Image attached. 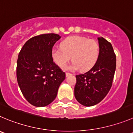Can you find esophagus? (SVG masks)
I'll use <instances>...</instances> for the list:
<instances>
[{"instance_id": "esophagus-1", "label": "esophagus", "mask_w": 133, "mask_h": 133, "mask_svg": "<svg viewBox=\"0 0 133 133\" xmlns=\"http://www.w3.org/2000/svg\"><path fill=\"white\" fill-rule=\"evenodd\" d=\"M70 75H71V74H70V73H69V72H66V76L67 77V76H70Z\"/></svg>"}]
</instances>
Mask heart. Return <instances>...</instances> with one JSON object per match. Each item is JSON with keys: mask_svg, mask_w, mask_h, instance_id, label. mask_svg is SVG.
I'll use <instances>...</instances> for the list:
<instances>
[{"mask_svg": "<svg viewBox=\"0 0 133 133\" xmlns=\"http://www.w3.org/2000/svg\"><path fill=\"white\" fill-rule=\"evenodd\" d=\"M98 55V42L79 36L68 37L62 42L61 47H54L51 50L53 60L61 68L65 66L72 57L74 61L66 68L71 70H89L96 64Z\"/></svg>", "mask_w": 133, "mask_h": 133, "instance_id": "1", "label": "heart"}]
</instances>
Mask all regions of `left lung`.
I'll use <instances>...</instances> for the list:
<instances>
[{"mask_svg": "<svg viewBox=\"0 0 133 133\" xmlns=\"http://www.w3.org/2000/svg\"><path fill=\"white\" fill-rule=\"evenodd\" d=\"M99 55L91 70L76 76L74 96L78 102L85 107L99 103L109 92L116 67V56L110 43L98 38Z\"/></svg>", "mask_w": 133, "mask_h": 133, "instance_id": "1", "label": "left lung"}]
</instances>
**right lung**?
I'll return each mask as SVG.
<instances>
[{
  "instance_id": "right-lung-1",
  "label": "right lung",
  "mask_w": 133,
  "mask_h": 133,
  "mask_svg": "<svg viewBox=\"0 0 133 133\" xmlns=\"http://www.w3.org/2000/svg\"><path fill=\"white\" fill-rule=\"evenodd\" d=\"M61 36L54 33L34 36L18 55L17 79L26 101L36 107L48 106L56 98L65 73L54 62L51 50Z\"/></svg>"
}]
</instances>
